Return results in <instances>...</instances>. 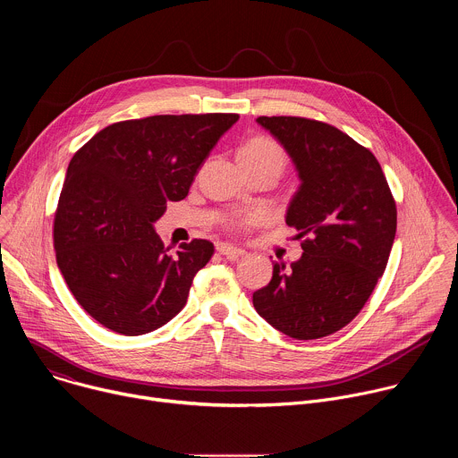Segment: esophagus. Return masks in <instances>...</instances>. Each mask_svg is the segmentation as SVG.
<instances>
[{
	"label": "esophagus",
	"instance_id": "obj_1",
	"mask_svg": "<svg viewBox=\"0 0 458 458\" xmlns=\"http://www.w3.org/2000/svg\"><path fill=\"white\" fill-rule=\"evenodd\" d=\"M216 246H217V251H219L221 255H225L226 259H230V260H235V259H239L241 255L246 253L242 248L232 246V244H228V242H217Z\"/></svg>",
	"mask_w": 458,
	"mask_h": 458
}]
</instances>
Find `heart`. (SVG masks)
Masks as SVG:
<instances>
[{"instance_id": "1", "label": "heart", "mask_w": 458, "mask_h": 458, "mask_svg": "<svg viewBox=\"0 0 458 458\" xmlns=\"http://www.w3.org/2000/svg\"><path fill=\"white\" fill-rule=\"evenodd\" d=\"M239 163L244 166H277L279 170L284 168L286 163V154L283 147L268 138V136H253L246 140L239 150H237ZM260 214L257 212H242V214H233L226 219V226L230 228H242L246 225H251L259 221Z\"/></svg>"}]
</instances>
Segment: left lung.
Returning <instances> with one entry per match:
<instances>
[{"label":"left lung","mask_w":458,"mask_h":458,"mask_svg":"<svg viewBox=\"0 0 458 458\" xmlns=\"http://www.w3.org/2000/svg\"><path fill=\"white\" fill-rule=\"evenodd\" d=\"M257 123L299 170L286 225L299 232L302 257L276 263L253 306L292 339L332 335L359 315L386 270L397 232L394 193L377 157L339 128L295 115Z\"/></svg>","instance_id":"left-lung-1"}]
</instances>
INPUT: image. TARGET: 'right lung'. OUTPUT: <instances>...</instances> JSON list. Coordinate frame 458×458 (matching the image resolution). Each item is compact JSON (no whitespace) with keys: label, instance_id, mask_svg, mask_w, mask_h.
Instances as JSON below:
<instances>
[{"label":"right lung","instance_id":"add662e5","mask_svg":"<svg viewBox=\"0 0 458 458\" xmlns=\"http://www.w3.org/2000/svg\"><path fill=\"white\" fill-rule=\"evenodd\" d=\"M239 114L150 115L112 123L71 159L54 214L57 267L105 328L143 335L186 304L214 244L170 253L154 232L168 201L188 195L203 161Z\"/></svg>","mask_w":458,"mask_h":458}]
</instances>
